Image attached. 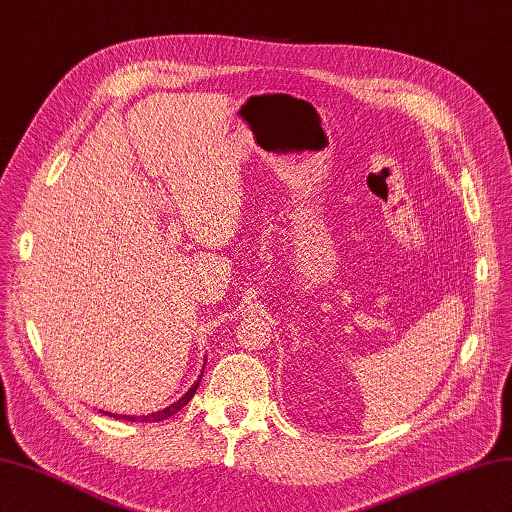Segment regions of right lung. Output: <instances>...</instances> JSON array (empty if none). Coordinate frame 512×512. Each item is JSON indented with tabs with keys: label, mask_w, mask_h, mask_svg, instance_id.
Returning <instances> with one entry per match:
<instances>
[{
	"label": "right lung",
	"mask_w": 512,
	"mask_h": 512,
	"mask_svg": "<svg viewBox=\"0 0 512 512\" xmlns=\"http://www.w3.org/2000/svg\"><path fill=\"white\" fill-rule=\"evenodd\" d=\"M198 382H200V378L192 384V389L185 393L179 401H175V404H170L168 408H164V410H160V412H153V414H147V416H119V414H111L113 418H126V421H130V423H134V421H143V423H156V421H164V418H170L173 414H177L185 404H188V401L194 397V393H196V389H198ZM108 414V412H106Z\"/></svg>",
	"instance_id": "obj_1"
}]
</instances>
